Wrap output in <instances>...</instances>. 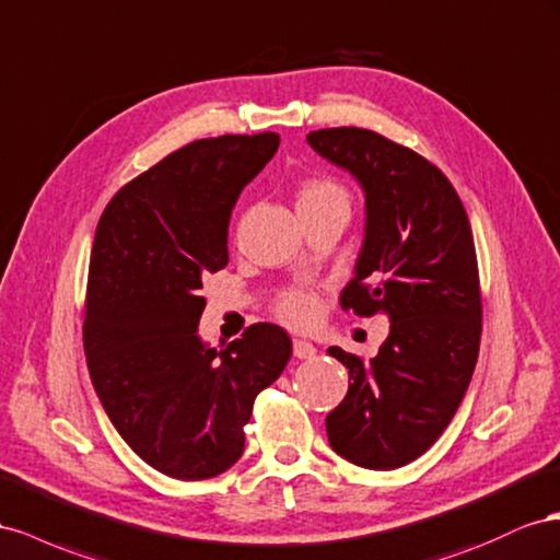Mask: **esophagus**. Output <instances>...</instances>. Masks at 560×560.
Wrapping results in <instances>:
<instances>
[{"instance_id": "34e87169", "label": "esophagus", "mask_w": 560, "mask_h": 560, "mask_svg": "<svg viewBox=\"0 0 560 560\" xmlns=\"http://www.w3.org/2000/svg\"><path fill=\"white\" fill-rule=\"evenodd\" d=\"M293 354L298 359H314L316 357V347L307 340H293Z\"/></svg>"}]
</instances>
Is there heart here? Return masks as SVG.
Listing matches in <instances>:
<instances>
[{
  "mask_svg": "<svg viewBox=\"0 0 560 560\" xmlns=\"http://www.w3.org/2000/svg\"><path fill=\"white\" fill-rule=\"evenodd\" d=\"M328 203H347V191L335 180L314 178L300 185L298 211L318 209V206H328ZM318 312H322L318 298L307 289L285 291L277 302V314L283 318V322H289L293 326H312L318 318Z\"/></svg>",
  "mask_w": 560,
  "mask_h": 560,
  "instance_id": "b5f03b06",
  "label": "heart"
}]
</instances>
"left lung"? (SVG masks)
Masks as SVG:
<instances>
[{
    "mask_svg": "<svg viewBox=\"0 0 560 560\" xmlns=\"http://www.w3.org/2000/svg\"><path fill=\"white\" fill-rule=\"evenodd\" d=\"M307 142L365 197L363 246L340 305L389 318L375 359L328 349L351 380L326 418L328 441L359 467L396 469L443 434L474 375L481 285L471 225L451 180L418 152L357 126L312 131Z\"/></svg>",
    "mask_w": 560,
    "mask_h": 560,
    "instance_id": "obj_1",
    "label": "left lung"
}]
</instances>
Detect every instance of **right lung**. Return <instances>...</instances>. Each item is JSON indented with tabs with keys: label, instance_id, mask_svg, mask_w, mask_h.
Segmentation results:
<instances>
[{
	"label": "right lung",
	"instance_id": "1",
	"mask_svg": "<svg viewBox=\"0 0 560 560\" xmlns=\"http://www.w3.org/2000/svg\"><path fill=\"white\" fill-rule=\"evenodd\" d=\"M277 148V133L189 142L124 185L95 230L91 382L121 439L180 481L213 478L242 457L255 396L291 359L289 332L275 324L220 351L197 332L201 277L228 265L234 203Z\"/></svg>",
	"mask_w": 560,
	"mask_h": 560
}]
</instances>
